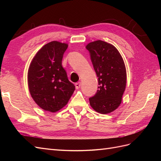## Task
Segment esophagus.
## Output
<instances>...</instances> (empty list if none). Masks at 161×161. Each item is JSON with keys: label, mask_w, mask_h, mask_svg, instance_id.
I'll return each mask as SVG.
<instances>
[{"label": "esophagus", "mask_w": 161, "mask_h": 161, "mask_svg": "<svg viewBox=\"0 0 161 161\" xmlns=\"http://www.w3.org/2000/svg\"><path fill=\"white\" fill-rule=\"evenodd\" d=\"M81 86V83L80 82H78L75 84V88H76V89H79V88H80Z\"/></svg>", "instance_id": "obj_1"}]
</instances>
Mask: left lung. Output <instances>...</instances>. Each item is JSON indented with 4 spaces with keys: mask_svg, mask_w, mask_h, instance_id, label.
Returning a JSON list of instances; mask_svg holds the SVG:
<instances>
[{
    "mask_svg": "<svg viewBox=\"0 0 161 161\" xmlns=\"http://www.w3.org/2000/svg\"><path fill=\"white\" fill-rule=\"evenodd\" d=\"M94 70L98 77V90L89 98L95 111L107 114L121 104L126 84L125 64L120 53L112 44L97 40L87 44Z\"/></svg>",
    "mask_w": 161,
    "mask_h": 161,
    "instance_id": "obj_1",
    "label": "left lung"
}]
</instances>
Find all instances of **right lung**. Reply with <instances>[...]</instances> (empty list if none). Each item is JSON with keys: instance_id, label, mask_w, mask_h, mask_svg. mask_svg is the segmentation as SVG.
<instances>
[{"instance_id": "1", "label": "right lung", "mask_w": 161, "mask_h": 161, "mask_svg": "<svg viewBox=\"0 0 161 161\" xmlns=\"http://www.w3.org/2000/svg\"><path fill=\"white\" fill-rule=\"evenodd\" d=\"M68 46L57 41L46 44L29 66V91L36 104L45 111L54 113L64 107L75 89L62 67L63 55Z\"/></svg>"}]
</instances>
